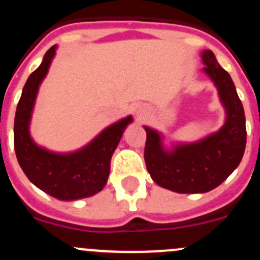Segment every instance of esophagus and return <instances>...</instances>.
Returning a JSON list of instances; mask_svg holds the SVG:
<instances>
[{"mask_svg": "<svg viewBox=\"0 0 260 260\" xmlns=\"http://www.w3.org/2000/svg\"><path fill=\"white\" fill-rule=\"evenodd\" d=\"M136 115H137L138 120L145 119L146 115H147V110H146L143 107H138L137 109H136Z\"/></svg>", "mask_w": 260, "mask_h": 260, "instance_id": "34e87169", "label": "esophagus"}]
</instances>
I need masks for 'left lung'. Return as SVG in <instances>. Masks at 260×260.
<instances>
[{
    "label": "left lung",
    "instance_id": "obj_1",
    "mask_svg": "<svg viewBox=\"0 0 260 260\" xmlns=\"http://www.w3.org/2000/svg\"><path fill=\"white\" fill-rule=\"evenodd\" d=\"M203 72L217 87L225 108V123L215 133L190 143L164 146V135L150 127L146 131L145 161L157 185L176 193H206L220 185L243 158L246 145L245 114L231 76L218 64L212 50L201 54Z\"/></svg>",
    "mask_w": 260,
    "mask_h": 260
}]
</instances>
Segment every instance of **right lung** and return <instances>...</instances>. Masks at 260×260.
Listing matches in <instances>:
<instances>
[{
  "label": "right lung",
  "mask_w": 260,
  "mask_h": 260,
  "mask_svg": "<svg viewBox=\"0 0 260 260\" xmlns=\"http://www.w3.org/2000/svg\"><path fill=\"white\" fill-rule=\"evenodd\" d=\"M57 45L43 57L27 79L16 108L14 145L17 161L30 181L59 201H77L99 193L107 184L110 160L132 115L103 129L86 146L74 152H53L37 145L30 136V120L38 90L47 76Z\"/></svg>",
  "instance_id": "add662e5"
}]
</instances>
